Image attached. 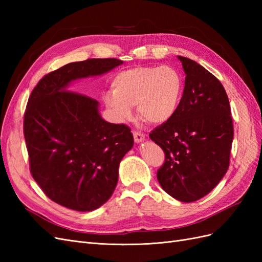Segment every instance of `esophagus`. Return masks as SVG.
I'll use <instances>...</instances> for the list:
<instances>
[{
	"label": "esophagus",
	"instance_id": "obj_1",
	"mask_svg": "<svg viewBox=\"0 0 262 262\" xmlns=\"http://www.w3.org/2000/svg\"><path fill=\"white\" fill-rule=\"evenodd\" d=\"M133 138H134V141L138 142V143H139V142H142L144 140L145 136L140 131H133Z\"/></svg>",
	"mask_w": 262,
	"mask_h": 262
}]
</instances>
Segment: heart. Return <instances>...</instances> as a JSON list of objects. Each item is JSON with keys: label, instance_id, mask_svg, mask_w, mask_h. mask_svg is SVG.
Returning a JSON list of instances; mask_svg holds the SVG:
<instances>
[{"label": "heart", "instance_id": "b5f03b06", "mask_svg": "<svg viewBox=\"0 0 262 262\" xmlns=\"http://www.w3.org/2000/svg\"><path fill=\"white\" fill-rule=\"evenodd\" d=\"M104 100L117 120L125 121L132 107L143 120L160 124L171 119L179 108L184 93V80L169 66L134 67L119 72Z\"/></svg>", "mask_w": 262, "mask_h": 262}]
</instances>
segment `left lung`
<instances>
[{"mask_svg": "<svg viewBox=\"0 0 262 262\" xmlns=\"http://www.w3.org/2000/svg\"><path fill=\"white\" fill-rule=\"evenodd\" d=\"M178 59L186 73L179 108L149 138L165 153L156 173L162 188L181 202H193L211 192L226 173L234 126L223 85L195 61Z\"/></svg>", "mask_w": 262, "mask_h": 262, "instance_id": "1", "label": "left lung"}]
</instances>
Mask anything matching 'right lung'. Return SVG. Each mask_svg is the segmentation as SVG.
Returning <instances> with one entry per match:
<instances>
[{
	"label": "right lung",
	"instance_id": "obj_1",
	"mask_svg": "<svg viewBox=\"0 0 262 262\" xmlns=\"http://www.w3.org/2000/svg\"><path fill=\"white\" fill-rule=\"evenodd\" d=\"M120 64L115 58L69 63L46 74L28 98L24 137L31 176L66 208L87 212L104 204L117 186L119 164L133 146L128 125L105 121L96 99L67 87Z\"/></svg>",
	"mask_w": 262,
	"mask_h": 262
}]
</instances>
